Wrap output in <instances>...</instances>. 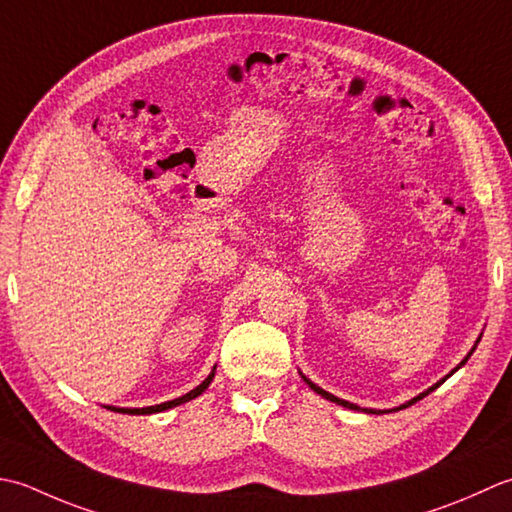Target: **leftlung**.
I'll list each match as a JSON object with an SVG mask.
<instances>
[{
  "mask_svg": "<svg viewBox=\"0 0 512 512\" xmlns=\"http://www.w3.org/2000/svg\"><path fill=\"white\" fill-rule=\"evenodd\" d=\"M477 342H479V340H477ZM473 351H475V347H473ZM473 351H471V353H473ZM471 353H468V356H471ZM468 356H466V358L462 360V364H464V362L468 360ZM462 364H460V367H462ZM460 367H457V369H460ZM448 375H451V373H448ZM448 375H446V378H448ZM302 378H305V375H302ZM446 378H444V380H446ZM444 380H442V382H444ZM305 382H307V384H309V387H311V389H314V391H316L318 395H322V398H325V400H331V402H336V404H340V406H347V409H353V411H364V413H384V411H373V409H360V406H356V404H351V402H347V400H340V398H336V395H331V393H327L325 389H320V387H316V384H314V382H311V380H307V378H305ZM442 382H437V384H435V387H431L429 391H424V393H420V395H417V398H413L411 402H406V404H402V406H400V409H406V406H411V404H415L417 400H422V398H424V395H429L431 391H435L437 387H440V384H442Z\"/></svg>",
  "mask_w": 512,
  "mask_h": 512,
  "instance_id": "left-lung-1",
  "label": "left lung"
}]
</instances>
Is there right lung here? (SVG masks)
Instances as JSON below:
<instances>
[{
    "label": "right lung",
    "instance_id": "1",
    "mask_svg": "<svg viewBox=\"0 0 512 512\" xmlns=\"http://www.w3.org/2000/svg\"><path fill=\"white\" fill-rule=\"evenodd\" d=\"M214 371H216V367L212 369V373L207 375V378L198 384L196 389H192L190 393H185V395H181V398H176V400H170V402H163V404H156V406H145V409H114V406H110L112 411H119V413H130V415H150V413H159V411H168V409H172V406H179V404H183V402H190V400H194L196 395H201L207 387H210V382H212V378H214Z\"/></svg>",
    "mask_w": 512,
    "mask_h": 512
}]
</instances>
